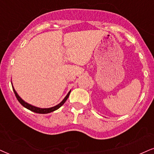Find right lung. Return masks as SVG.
<instances>
[{
    "label": "right lung",
    "mask_w": 154,
    "mask_h": 154,
    "mask_svg": "<svg viewBox=\"0 0 154 154\" xmlns=\"http://www.w3.org/2000/svg\"><path fill=\"white\" fill-rule=\"evenodd\" d=\"M13 87V91H14L15 94V97H16L17 100H18V102L20 103L21 104L23 105L24 107H25L26 109H28L32 111V112H35V113H38V114H48V113H50V112H54V111L57 110L59 109L60 107H61L63 105L65 104V102H66V100H67V98L69 97V94H70V91H69V92H68V94L66 95V97L64 98V100L62 101L60 103V104H58L57 105H56V106H52V107H50V108H39V107H37V106H32V105H31L30 104H28V103L25 102L24 100H23L22 99L20 98V97H19V95L17 94V93L16 92V91L15 90L14 87L12 85Z\"/></svg>",
    "instance_id": "add662e5"
}]
</instances>
